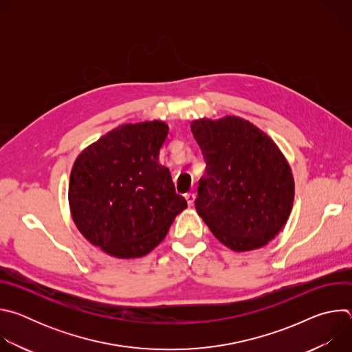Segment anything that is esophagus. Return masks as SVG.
Listing matches in <instances>:
<instances>
[{"label":"esophagus","mask_w":352,"mask_h":352,"mask_svg":"<svg viewBox=\"0 0 352 352\" xmlns=\"http://www.w3.org/2000/svg\"><path fill=\"white\" fill-rule=\"evenodd\" d=\"M195 193H186L185 195V199H186V202H188V205L189 206H193V204H195Z\"/></svg>","instance_id":"34e87169"}]
</instances>
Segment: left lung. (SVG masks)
<instances>
[{
  "instance_id": "left-lung-1",
  "label": "left lung",
  "mask_w": 352,
  "mask_h": 352,
  "mask_svg": "<svg viewBox=\"0 0 352 352\" xmlns=\"http://www.w3.org/2000/svg\"><path fill=\"white\" fill-rule=\"evenodd\" d=\"M190 131L206 160L195 200L197 214L235 252L267 245L285 226L295 193L278 146L235 116L195 120Z\"/></svg>"
}]
</instances>
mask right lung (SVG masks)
<instances>
[{
	"label": "right lung",
	"instance_id": "obj_1",
	"mask_svg": "<svg viewBox=\"0 0 352 352\" xmlns=\"http://www.w3.org/2000/svg\"><path fill=\"white\" fill-rule=\"evenodd\" d=\"M163 121L124 124L76 157L68 186L72 220L94 246L118 259L147 255L167 235L186 200L159 163Z\"/></svg>",
	"mask_w": 352,
	"mask_h": 352
}]
</instances>
